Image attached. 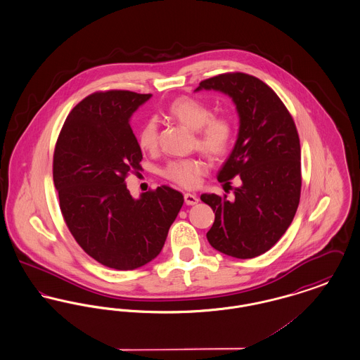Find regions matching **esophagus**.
I'll use <instances>...</instances> for the list:
<instances>
[{"label": "esophagus", "mask_w": 360, "mask_h": 360, "mask_svg": "<svg viewBox=\"0 0 360 360\" xmlns=\"http://www.w3.org/2000/svg\"><path fill=\"white\" fill-rule=\"evenodd\" d=\"M185 202H186V205H195V204H198V197H197V194H194V193H185Z\"/></svg>", "instance_id": "1"}]
</instances>
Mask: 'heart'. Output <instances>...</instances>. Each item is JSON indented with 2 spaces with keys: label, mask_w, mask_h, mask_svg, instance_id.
I'll use <instances>...</instances> for the list:
<instances>
[{
  "label": "heart",
  "mask_w": 360,
  "mask_h": 360,
  "mask_svg": "<svg viewBox=\"0 0 360 360\" xmlns=\"http://www.w3.org/2000/svg\"><path fill=\"white\" fill-rule=\"evenodd\" d=\"M172 120L194 131L197 146L210 158H221L232 146L235 136L233 122L226 116H213V110L205 103L191 98H175L166 110ZM137 143L143 151L153 153L158 147V128L155 121H146L137 134ZM206 165L200 158L172 160L165 169L163 176L184 188H195L205 174Z\"/></svg>",
  "instance_id": "heart-1"
}]
</instances>
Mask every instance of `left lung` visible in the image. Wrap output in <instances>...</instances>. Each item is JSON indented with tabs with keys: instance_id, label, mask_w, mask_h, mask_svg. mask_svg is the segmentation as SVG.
<instances>
[{
	"instance_id": "obj_1",
	"label": "left lung",
	"mask_w": 360,
	"mask_h": 360,
	"mask_svg": "<svg viewBox=\"0 0 360 360\" xmlns=\"http://www.w3.org/2000/svg\"><path fill=\"white\" fill-rule=\"evenodd\" d=\"M216 90L236 105L240 125L235 147L217 179L241 186L235 198L202 194L214 212L206 233L225 255L251 259L269 251L290 226L301 194L300 137L289 110L270 86L244 72H225L202 81L195 91Z\"/></svg>"
}]
</instances>
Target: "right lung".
<instances>
[{"instance_id": "1", "label": "right lung", "mask_w": 360, "mask_h": 360, "mask_svg": "<svg viewBox=\"0 0 360 360\" xmlns=\"http://www.w3.org/2000/svg\"><path fill=\"white\" fill-rule=\"evenodd\" d=\"M151 94L97 91L63 124L52 175L66 225L89 257L115 270H135L159 255L184 205L182 193L160 186L134 198L128 172L143 159L129 119Z\"/></svg>"}]
</instances>
